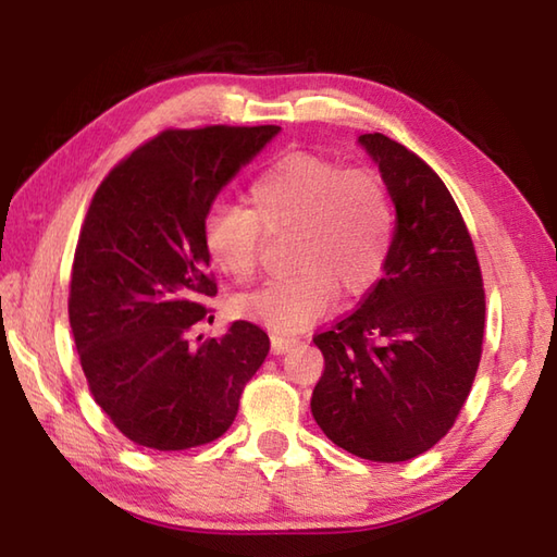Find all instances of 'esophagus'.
Wrapping results in <instances>:
<instances>
[{
	"label": "esophagus",
	"instance_id": "34e87169",
	"mask_svg": "<svg viewBox=\"0 0 557 557\" xmlns=\"http://www.w3.org/2000/svg\"><path fill=\"white\" fill-rule=\"evenodd\" d=\"M270 339H272V351H275V354L287 351L289 347H294L299 342L297 337H285V335H272Z\"/></svg>",
	"mask_w": 557,
	"mask_h": 557
}]
</instances>
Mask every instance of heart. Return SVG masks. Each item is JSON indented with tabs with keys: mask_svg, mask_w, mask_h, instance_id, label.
I'll return each mask as SVG.
<instances>
[{
	"mask_svg": "<svg viewBox=\"0 0 557 557\" xmlns=\"http://www.w3.org/2000/svg\"><path fill=\"white\" fill-rule=\"evenodd\" d=\"M248 206L215 203L203 222L208 253L239 285L253 282L265 232L285 234L289 275L244 297L239 311L275 333L321 318L337 287L359 297L381 280L395 239V210L381 176L313 152H289L248 184Z\"/></svg>",
	"mask_w": 557,
	"mask_h": 557,
	"instance_id": "1",
	"label": "heart"
}]
</instances>
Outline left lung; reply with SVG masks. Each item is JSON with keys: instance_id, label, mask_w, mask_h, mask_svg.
I'll use <instances>...</instances> for the list:
<instances>
[{"instance_id": "obj_1", "label": "left lung", "mask_w": 557, "mask_h": 557, "mask_svg": "<svg viewBox=\"0 0 557 557\" xmlns=\"http://www.w3.org/2000/svg\"><path fill=\"white\" fill-rule=\"evenodd\" d=\"M397 208L385 275L315 347L325 371L311 411L371 461L423 455L453 429L483 351L486 292L467 222L441 176L397 140L359 136Z\"/></svg>"}]
</instances>
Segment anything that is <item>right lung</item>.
I'll list each match as a JSON object with an SVG mask.
<instances>
[{
    "mask_svg": "<svg viewBox=\"0 0 557 557\" xmlns=\"http://www.w3.org/2000/svg\"><path fill=\"white\" fill-rule=\"evenodd\" d=\"M280 126L168 128L114 164L81 224L69 323L98 407L128 441L176 453L230 429L270 351L263 327L212 323L203 242L212 200Z\"/></svg>",
    "mask_w": 557,
    "mask_h": 557,
    "instance_id": "obj_1",
    "label": "right lung"
}]
</instances>
